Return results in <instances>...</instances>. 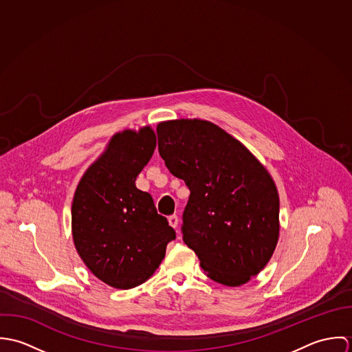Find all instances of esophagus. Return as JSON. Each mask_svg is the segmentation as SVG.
<instances>
[{
    "instance_id": "34e87169",
    "label": "esophagus",
    "mask_w": 352,
    "mask_h": 352,
    "mask_svg": "<svg viewBox=\"0 0 352 352\" xmlns=\"http://www.w3.org/2000/svg\"><path fill=\"white\" fill-rule=\"evenodd\" d=\"M168 222H169V225H170L172 228H175V229H176V228H177V225H179V217L173 214V215H170V217L168 218Z\"/></svg>"
}]
</instances>
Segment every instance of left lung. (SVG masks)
I'll return each mask as SVG.
<instances>
[{
	"label": "left lung",
	"instance_id": "8db88e82",
	"mask_svg": "<svg viewBox=\"0 0 352 352\" xmlns=\"http://www.w3.org/2000/svg\"><path fill=\"white\" fill-rule=\"evenodd\" d=\"M158 151L191 191L183 240L217 283L237 287L270 261L279 240V195L267 168L239 140L201 119L157 126Z\"/></svg>",
	"mask_w": 352,
	"mask_h": 352
}]
</instances>
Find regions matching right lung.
I'll use <instances>...</instances> for the list:
<instances>
[{"label": "right lung", "mask_w": 352, "mask_h": 352, "mask_svg": "<svg viewBox=\"0 0 352 352\" xmlns=\"http://www.w3.org/2000/svg\"><path fill=\"white\" fill-rule=\"evenodd\" d=\"M155 145L151 126L116 133L74 192V247L88 270L115 289L146 282L176 237L166 218L157 214L151 194L135 187Z\"/></svg>", "instance_id": "add662e5"}]
</instances>
